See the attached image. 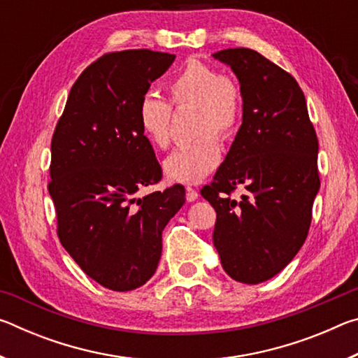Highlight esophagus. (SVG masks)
<instances>
[{
    "label": "esophagus",
    "instance_id": "1",
    "mask_svg": "<svg viewBox=\"0 0 358 358\" xmlns=\"http://www.w3.org/2000/svg\"><path fill=\"white\" fill-rule=\"evenodd\" d=\"M197 197H199V192H197L196 189H194V187L187 186V187H186V201H187V202H194Z\"/></svg>",
    "mask_w": 358,
    "mask_h": 358
}]
</instances>
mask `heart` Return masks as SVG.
<instances>
[{"label": "heart", "mask_w": 358, "mask_h": 358, "mask_svg": "<svg viewBox=\"0 0 358 358\" xmlns=\"http://www.w3.org/2000/svg\"><path fill=\"white\" fill-rule=\"evenodd\" d=\"M171 104L194 107V141L181 145L164 161V173L173 183L196 185L221 161V143L237 134L243 120L245 99L234 77L220 74L199 59H189L167 83ZM137 120L145 137L156 148L166 150L172 141V108L164 99L143 96Z\"/></svg>", "instance_id": "heart-1"}]
</instances>
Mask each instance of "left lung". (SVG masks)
Here are the masks:
<instances>
[{
    "label": "left lung",
    "mask_w": 358,
    "mask_h": 358,
    "mask_svg": "<svg viewBox=\"0 0 358 358\" xmlns=\"http://www.w3.org/2000/svg\"><path fill=\"white\" fill-rule=\"evenodd\" d=\"M243 92V121L211 185L201 194L216 210L213 245L232 280L264 282L305 243L320 187L319 142L295 78L251 48L213 55ZM245 194L234 199L231 192Z\"/></svg>",
    "instance_id": "1"
}]
</instances>
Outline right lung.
Listing matches in <instances>:
<instances>
[{
	"label": "right lung",
	"mask_w": 358,
	"mask_h": 358,
	"mask_svg": "<svg viewBox=\"0 0 358 358\" xmlns=\"http://www.w3.org/2000/svg\"><path fill=\"white\" fill-rule=\"evenodd\" d=\"M173 59L147 48L102 55L72 85L52 137L58 238L85 273L117 292L155 275L162 230L185 203L180 185L136 197L162 177L138 102Z\"/></svg>",
	"instance_id": "right-lung-1"
}]
</instances>
